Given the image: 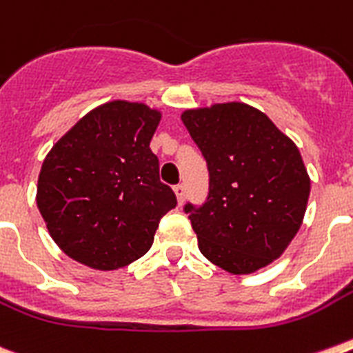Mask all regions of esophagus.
I'll return each instance as SVG.
<instances>
[{"label": "esophagus", "mask_w": 353, "mask_h": 353, "mask_svg": "<svg viewBox=\"0 0 353 353\" xmlns=\"http://www.w3.org/2000/svg\"><path fill=\"white\" fill-rule=\"evenodd\" d=\"M174 194H176V197H177V203L183 204V201H185V186L183 185L174 186Z\"/></svg>", "instance_id": "esophagus-1"}]
</instances>
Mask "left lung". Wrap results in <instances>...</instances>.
<instances>
[{"label": "left lung", "instance_id": "obj_1", "mask_svg": "<svg viewBox=\"0 0 353 353\" xmlns=\"http://www.w3.org/2000/svg\"><path fill=\"white\" fill-rule=\"evenodd\" d=\"M181 120L210 172L206 203L185 206L201 253L232 274H251L280 259L310 194L294 141L244 102L186 109Z\"/></svg>", "mask_w": 353, "mask_h": 353}]
</instances>
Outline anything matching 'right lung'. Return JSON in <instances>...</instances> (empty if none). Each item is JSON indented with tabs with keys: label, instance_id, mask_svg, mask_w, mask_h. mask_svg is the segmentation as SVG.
<instances>
[{
	"label": "right lung",
	"instance_id": "right-lung-1",
	"mask_svg": "<svg viewBox=\"0 0 353 353\" xmlns=\"http://www.w3.org/2000/svg\"><path fill=\"white\" fill-rule=\"evenodd\" d=\"M161 111L111 100L59 138L37 179V208L50 236L75 262L114 271L141 259L159 221L176 206L159 181L150 140Z\"/></svg>",
	"mask_w": 353,
	"mask_h": 353
}]
</instances>
